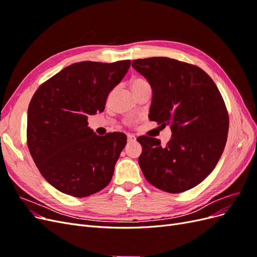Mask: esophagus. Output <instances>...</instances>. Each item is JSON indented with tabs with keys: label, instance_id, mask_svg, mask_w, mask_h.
I'll use <instances>...</instances> for the list:
<instances>
[{
	"label": "esophagus",
	"instance_id": "34e87169",
	"mask_svg": "<svg viewBox=\"0 0 257 257\" xmlns=\"http://www.w3.org/2000/svg\"><path fill=\"white\" fill-rule=\"evenodd\" d=\"M136 141V137L133 134H127V142L128 143H134Z\"/></svg>",
	"mask_w": 257,
	"mask_h": 257
}]
</instances>
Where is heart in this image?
<instances>
[{"label":"heart","mask_w":257,"mask_h":257,"mask_svg":"<svg viewBox=\"0 0 257 257\" xmlns=\"http://www.w3.org/2000/svg\"><path fill=\"white\" fill-rule=\"evenodd\" d=\"M147 85H149L148 81L144 78H141V77H136V78H133L131 81V87L133 92L135 93L136 91H138L139 89H142L144 87H147Z\"/></svg>","instance_id":"1"}]
</instances>
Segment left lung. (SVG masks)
I'll list each match as a JSON object with an SVG mask.
<instances>
[{
	"label": "left lung",
	"instance_id": "left-lung-1",
	"mask_svg": "<svg viewBox=\"0 0 257 257\" xmlns=\"http://www.w3.org/2000/svg\"><path fill=\"white\" fill-rule=\"evenodd\" d=\"M132 66L152 88L150 120L173 132L165 147L157 138H137L143 147L139 166L155 188L188 191L212 172L224 151L229 125L224 99L196 65L154 57L134 60Z\"/></svg>",
	"mask_w": 257,
	"mask_h": 257
}]
</instances>
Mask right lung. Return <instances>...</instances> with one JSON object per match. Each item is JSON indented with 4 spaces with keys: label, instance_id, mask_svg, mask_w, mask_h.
Here are the masks:
<instances>
[{
    "label": "right lung",
    "instance_id": "1",
    "mask_svg": "<svg viewBox=\"0 0 257 257\" xmlns=\"http://www.w3.org/2000/svg\"><path fill=\"white\" fill-rule=\"evenodd\" d=\"M130 66V60L78 62L34 93L28 109V148L42 176L60 192L85 197L109 184L126 136L96 135L88 115L104 111L108 94Z\"/></svg>",
    "mask_w": 257,
    "mask_h": 257
}]
</instances>
